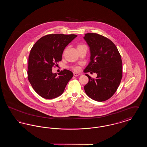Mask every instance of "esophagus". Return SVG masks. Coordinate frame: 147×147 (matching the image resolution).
Segmentation results:
<instances>
[{"label":"esophagus","instance_id":"obj_1","mask_svg":"<svg viewBox=\"0 0 147 147\" xmlns=\"http://www.w3.org/2000/svg\"><path fill=\"white\" fill-rule=\"evenodd\" d=\"M73 74H74V76H75V77H76V76H80V73H76V72H74V73H73Z\"/></svg>","mask_w":147,"mask_h":147}]
</instances>
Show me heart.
I'll list each match as a JSON object with an SVG mask.
<instances>
[{
  "label": "heart",
  "instance_id": "obj_1",
  "mask_svg": "<svg viewBox=\"0 0 147 147\" xmlns=\"http://www.w3.org/2000/svg\"><path fill=\"white\" fill-rule=\"evenodd\" d=\"M84 46V45H79L78 46V47H80V46ZM71 68H72L73 70H79V68H78V67H72Z\"/></svg>",
  "mask_w": 147,
  "mask_h": 147
}]
</instances>
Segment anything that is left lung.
<instances>
[{
	"label": "left lung",
	"instance_id": "1",
	"mask_svg": "<svg viewBox=\"0 0 147 147\" xmlns=\"http://www.w3.org/2000/svg\"><path fill=\"white\" fill-rule=\"evenodd\" d=\"M84 40L90 50V62L84 72L93 71L96 79L88 74L89 82L84 86L86 95L94 100L104 101L112 97L122 78L121 57L115 45L102 35L96 33L85 34Z\"/></svg>",
	"mask_w": 147,
	"mask_h": 147
}]
</instances>
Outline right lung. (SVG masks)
<instances>
[{
    "mask_svg": "<svg viewBox=\"0 0 147 147\" xmlns=\"http://www.w3.org/2000/svg\"><path fill=\"white\" fill-rule=\"evenodd\" d=\"M77 36L62 34L45 35L32 47L28 56V78L40 96L52 99L64 92L73 73L64 69L57 76L52 72V67L62 61L64 49Z\"/></svg>",
    "mask_w": 147,
    "mask_h": 147,
    "instance_id": "right-lung-1",
    "label": "right lung"
}]
</instances>
